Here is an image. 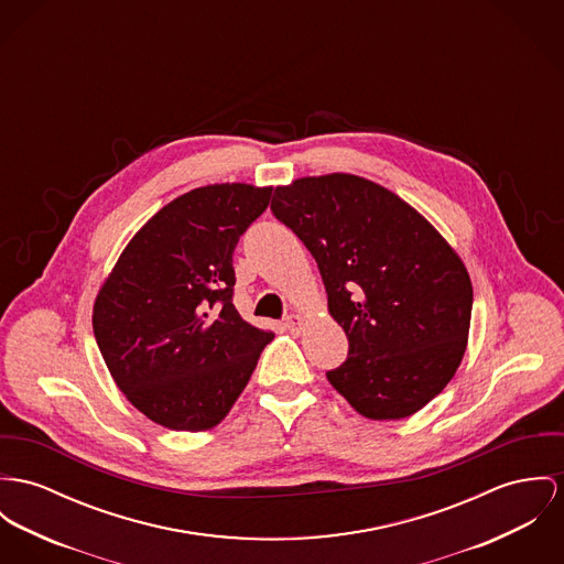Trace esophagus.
Listing matches in <instances>:
<instances>
[{"instance_id": "1", "label": "esophagus", "mask_w": 564, "mask_h": 564, "mask_svg": "<svg viewBox=\"0 0 564 564\" xmlns=\"http://www.w3.org/2000/svg\"><path fill=\"white\" fill-rule=\"evenodd\" d=\"M304 317L301 313H292V315H288L285 317V328L288 330H301V326H303Z\"/></svg>"}]
</instances>
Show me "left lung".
<instances>
[{
    "label": "left lung",
    "instance_id": "left-lung-1",
    "mask_svg": "<svg viewBox=\"0 0 564 564\" xmlns=\"http://www.w3.org/2000/svg\"><path fill=\"white\" fill-rule=\"evenodd\" d=\"M272 215L317 261L347 360L326 373L371 421L425 408L468 346L470 274L434 225L389 188L351 174L276 186Z\"/></svg>",
    "mask_w": 564,
    "mask_h": 564
}]
</instances>
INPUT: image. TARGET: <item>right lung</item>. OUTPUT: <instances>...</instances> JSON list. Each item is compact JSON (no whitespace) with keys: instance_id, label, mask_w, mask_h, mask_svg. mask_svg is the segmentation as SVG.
Masks as SVG:
<instances>
[{"instance_id":"1","label":"right lung","mask_w":564,"mask_h":564,"mask_svg":"<svg viewBox=\"0 0 564 564\" xmlns=\"http://www.w3.org/2000/svg\"><path fill=\"white\" fill-rule=\"evenodd\" d=\"M270 195L272 186L225 182L175 197L96 294L91 326L113 382L167 430L217 427L274 337L231 303L234 249Z\"/></svg>"}]
</instances>
